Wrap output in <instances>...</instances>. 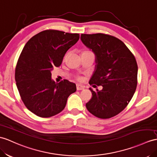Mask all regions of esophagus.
I'll return each mask as SVG.
<instances>
[{"label": "esophagus", "mask_w": 157, "mask_h": 157, "mask_svg": "<svg viewBox=\"0 0 157 157\" xmlns=\"http://www.w3.org/2000/svg\"><path fill=\"white\" fill-rule=\"evenodd\" d=\"M85 86H82L81 85H79V84H78V85H76V90H83L84 89H85Z\"/></svg>", "instance_id": "1"}]
</instances>
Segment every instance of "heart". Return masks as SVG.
<instances>
[{"label": "heart", "instance_id": "b5f03b06", "mask_svg": "<svg viewBox=\"0 0 157 157\" xmlns=\"http://www.w3.org/2000/svg\"><path fill=\"white\" fill-rule=\"evenodd\" d=\"M78 79L79 80V81H81V80H82V78H81V77H78Z\"/></svg>", "mask_w": 157, "mask_h": 157}]
</instances>
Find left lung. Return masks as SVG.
I'll use <instances>...</instances> for the list:
<instances>
[{"instance_id":"1","label":"left lung","mask_w":157,"mask_h":157,"mask_svg":"<svg viewBox=\"0 0 157 157\" xmlns=\"http://www.w3.org/2000/svg\"><path fill=\"white\" fill-rule=\"evenodd\" d=\"M81 39L95 55V69L89 84L94 91L86 107L94 116L109 118L120 113L132 98L137 85L138 66L123 41L109 34H82Z\"/></svg>"}]
</instances>
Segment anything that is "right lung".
<instances>
[{
    "label": "right lung",
    "mask_w": 157,
    "mask_h": 157,
    "mask_svg": "<svg viewBox=\"0 0 157 157\" xmlns=\"http://www.w3.org/2000/svg\"><path fill=\"white\" fill-rule=\"evenodd\" d=\"M79 34L46 30L26 43L15 69V81L26 107L36 116L48 118L64 109L76 85L64 79L51 78L53 68L59 67L67 51L79 39Z\"/></svg>",
    "instance_id": "right-lung-1"
}]
</instances>
